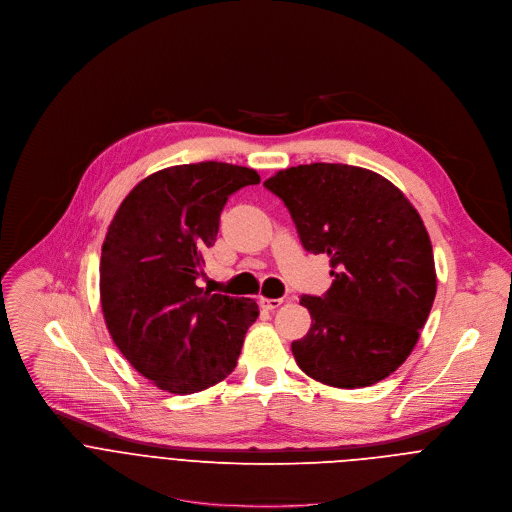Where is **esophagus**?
<instances>
[{
    "label": "esophagus",
    "instance_id": "34e87169",
    "mask_svg": "<svg viewBox=\"0 0 512 512\" xmlns=\"http://www.w3.org/2000/svg\"><path fill=\"white\" fill-rule=\"evenodd\" d=\"M282 304V298H260V306L264 311H274V309H278V306Z\"/></svg>",
    "mask_w": 512,
    "mask_h": 512
}]
</instances>
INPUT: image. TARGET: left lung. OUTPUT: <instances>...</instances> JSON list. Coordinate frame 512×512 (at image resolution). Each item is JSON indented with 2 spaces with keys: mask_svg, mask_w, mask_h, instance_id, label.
<instances>
[{
  "mask_svg": "<svg viewBox=\"0 0 512 512\" xmlns=\"http://www.w3.org/2000/svg\"><path fill=\"white\" fill-rule=\"evenodd\" d=\"M290 212L306 252L331 258V288L302 296L313 325L292 343L317 381L357 389L414 351L436 298V266L418 210L391 181L343 163L282 169L264 181Z\"/></svg>",
  "mask_w": 512,
  "mask_h": 512,
  "instance_id": "1",
  "label": "left lung"
}]
</instances>
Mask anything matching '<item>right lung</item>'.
<instances>
[{"label":"right lung","instance_id":"1","mask_svg":"<svg viewBox=\"0 0 512 512\" xmlns=\"http://www.w3.org/2000/svg\"><path fill=\"white\" fill-rule=\"evenodd\" d=\"M254 169L203 161L161 169L119 206L100 254V304L123 357L163 391L187 395L226 379L258 319L254 298L195 284L228 197Z\"/></svg>","mask_w":512,"mask_h":512}]
</instances>
